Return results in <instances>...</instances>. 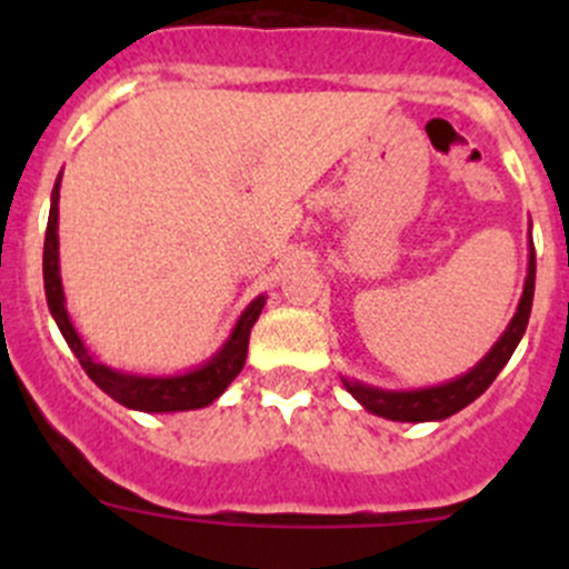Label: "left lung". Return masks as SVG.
Segmentation results:
<instances>
[{
	"label": "left lung",
	"instance_id": "8db88e82",
	"mask_svg": "<svg viewBox=\"0 0 569 569\" xmlns=\"http://www.w3.org/2000/svg\"><path fill=\"white\" fill-rule=\"evenodd\" d=\"M533 278H537V258H533V242L529 231V272H526L523 295H520L518 311H515L512 321L507 325V330L501 332L496 343H492L490 352L479 360L470 371L455 377L449 382H440L432 388H412V391H386V388L366 386V382L352 380V377H341L343 388L360 401L369 412L375 416L388 418V421H443V418L455 416L462 407H468L470 401L479 399L487 388L492 386L498 375H501L503 366L509 363L512 352L518 349L520 338H523L526 325L531 317V302H533Z\"/></svg>",
	"mask_w": 569,
	"mask_h": 569
}]
</instances>
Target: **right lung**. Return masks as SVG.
I'll return each instance as SVG.
<instances>
[{"mask_svg":"<svg viewBox=\"0 0 569 569\" xmlns=\"http://www.w3.org/2000/svg\"><path fill=\"white\" fill-rule=\"evenodd\" d=\"M60 181L62 173L57 176L54 189H51V209H49V226H46V242H43V286H46V302L60 327L62 338L68 341L71 352L77 355L82 369L88 371L90 380L101 388L107 396H112L118 405L129 407V410L140 412H181V410H200L209 407L217 396H222L228 386L237 380L239 371L244 369L248 360V343L250 330L263 311L267 297H256L242 317L233 325L228 341L206 360L198 369H189L183 375H131V371L112 369V366L101 363L93 358L88 347H84L82 336L73 327L71 317L66 308V291H62L60 278V237H57V226H60Z\"/></svg>","mask_w":569,"mask_h":569,"instance_id":"right-lung-1","label":"right lung"}]
</instances>
